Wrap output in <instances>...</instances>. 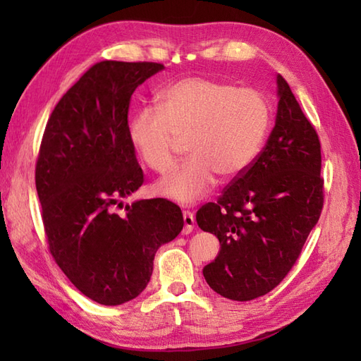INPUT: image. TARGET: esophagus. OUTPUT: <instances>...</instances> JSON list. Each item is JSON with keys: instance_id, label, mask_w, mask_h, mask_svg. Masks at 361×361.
<instances>
[{"instance_id": "1", "label": "esophagus", "mask_w": 361, "mask_h": 361, "mask_svg": "<svg viewBox=\"0 0 361 361\" xmlns=\"http://www.w3.org/2000/svg\"><path fill=\"white\" fill-rule=\"evenodd\" d=\"M183 220H185V228H183V234H189L194 231V226H195V219H194V214L185 211L183 212Z\"/></svg>"}]
</instances>
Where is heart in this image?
I'll list each match as a JSON object with an SVG mask.
<instances>
[{"mask_svg": "<svg viewBox=\"0 0 361 361\" xmlns=\"http://www.w3.org/2000/svg\"><path fill=\"white\" fill-rule=\"evenodd\" d=\"M159 110L144 106L128 126L135 150L153 172L173 169L181 141L190 158L159 181L164 197L190 204L209 192L217 175L231 180L256 159L270 126L262 93L208 78H188L161 91Z\"/></svg>", "mask_w": 361, "mask_h": 361, "instance_id": "obj_1", "label": "heart"}]
</instances>
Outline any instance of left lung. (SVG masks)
I'll list each match as a JSON object with an SVG mask.
<instances>
[{"label":"left lung","instance_id":"left-lung-1","mask_svg":"<svg viewBox=\"0 0 361 361\" xmlns=\"http://www.w3.org/2000/svg\"><path fill=\"white\" fill-rule=\"evenodd\" d=\"M276 83L278 113L265 147L217 203L197 211L198 226L220 242L203 276L233 301H251L279 286L323 211L318 133L286 79L278 75Z\"/></svg>","mask_w":361,"mask_h":361}]
</instances>
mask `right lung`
Listing matches in <instances>:
<instances>
[{
  "label": "right lung",
  "instance_id": "obj_1",
  "mask_svg": "<svg viewBox=\"0 0 361 361\" xmlns=\"http://www.w3.org/2000/svg\"><path fill=\"white\" fill-rule=\"evenodd\" d=\"M161 70L153 62L93 65L51 113L38 152L35 186L51 255L75 288L104 305L140 295L157 250L185 225L164 198L122 203L144 183L128 136L130 99Z\"/></svg>",
  "mask_w": 361,
  "mask_h": 361
}]
</instances>
